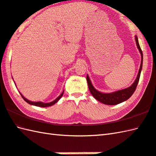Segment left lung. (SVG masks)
Here are the masks:
<instances>
[{
  "label": "left lung",
  "instance_id": "8db88e82",
  "mask_svg": "<svg viewBox=\"0 0 156 156\" xmlns=\"http://www.w3.org/2000/svg\"><path fill=\"white\" fill-rule=\"evenodd\" d=\"M135 38H136L135 39H136L137 47L141 54V64H140V67L139 69V71H138L136 80L134 81L133 84L131 86H129V87L120 89V90H118V91H115L111 93H102L101 91H98V90H97L94 87H93L91 81L90 80L89 75H87V81L88 83V87H89L90 92L91 93V95L93 96V98L95 99H96L99 102H101L102 103H103V104L109 105H115L119 104V103L125 101L129 99L130 97L133 95L134 91H136L138 82H139V80H140L141 69H142L143 53H142V51H141L140 48L139 42H138V39L136 35H135Z\"/></svg>",
  "mask_w": 156,
  "mask_h": 156
}]
</instances>
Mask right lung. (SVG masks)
Masks as SVG:
<instances>
[{
    "mask_svg": "<svg viewBox=\"0 0 156 156\" xmlns=\"http://www.w3.org/2000/svg\"><path fill=\"white\" fill-rule=\"evenodd\" d=\"M12 79H13V78H12ZM13 81H14V80H13ZM14 83H15V81H14ZM19 93H20V92H19ZM63 93H64V90H63V91L61 93V94L59 96H58L57 98H56L55 100H53V101L49 102V103H43V102H42V101H30V100H29V99H27V98H25V97H24V96L23 95V94H22L21 93H20V95L22 96V98H23V99L25 100V101L27 103H28L29 104H30V105H34V106L41 107H50V106L53 105L55 104V103H56L57 102H58V100H59V99L62 98V96H63Z\"/></svg>",
    "mask_w": 156,
    "mask_h": 156,
    "instance_id": "add662e5",
    "label": "right lung"
}]
</instances>
